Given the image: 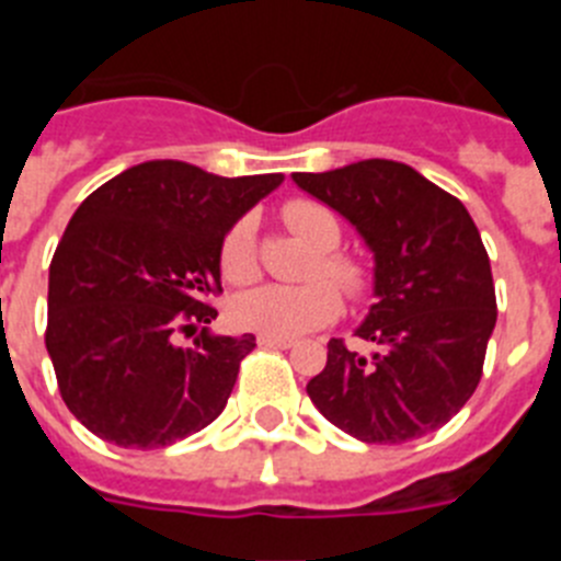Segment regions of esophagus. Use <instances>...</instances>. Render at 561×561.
Segmentation results:
<instances>
[{"mask_svg":"<svg viewBox=\"0 0 561 561\" xmlns=\"http://www.w3.org/2000/svg\"><path fill=\"white\" fill-rule=\"evenodd\" d=\"M257 345H261V348H291V345H295V340H291V336L257 334Z\"/></svg>","mask_w":561,"mask_h":561,"instance_id":"34e87169","label":"esophagus"}]
</instances>
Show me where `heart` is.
Masks as SVG:
<instances>
[{"mask_svg":"<svg viewBox=\"0 0 561 561\" xmlns=\"http://www.w3.org/2000/svg\"><path fill=\"white\" fill-rule=\"evenodd\" d=\"M286 225L306 238L311 247L320 250L317 264H311L309 275H329L331 280L345 291L356 295L365 284V272L354 257L340 255L334 247L340 244L342 230L334 213L320 202L297 199L289 202L284 210ZM221 275L230 284H250L257 275V255H255V227L252 219H238L230 230L225 232L219 250ZM340 311V291L317 277L306 284L286 286V284H264L255 289H247L232 297L230 314L241 329L261 331V334L275 336H300L311 329H320L323 323L334 320Z\"/></svg>","mask_w":561,"mask_h":561,"instance_id":"heart-1","label":"heart"}]
</instances>
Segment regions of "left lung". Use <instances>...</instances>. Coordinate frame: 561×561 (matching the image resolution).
Instances as JSON below:
<instances>
[{
    "label": "left lung",
    "instance_id": "8db88e82",
    "mask_svg": "<svg viewBox=\"0 0 561 561\" xmlns=\"http://www.w3.org/2000/svg\"><path fill=\"white\" fill-rule=\"evenodd\" d=\"M291 180L351 221L374 252L376 304L354 331L374 342V354L331 340L306 393L365 444L435 433L478 388L497 323L492 266L472 216L404 162L362 160Z\"/></svg>",
    "mask_w": 561,
    "mask_h": 561
}]
</instances>
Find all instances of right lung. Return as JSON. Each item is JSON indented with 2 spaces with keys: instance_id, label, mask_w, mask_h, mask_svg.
<instances>
[{
  "instance_id": "1",
  "label": "right lung",
  "mask_w": 561,
  "mask_h": 561,
  "mask_svg": "<svg viewBox=\"0 0 561 561\" xmlns=\"http://www.w3.org/2000/svg\"><path fill=\"white\" fill-rule=\"evenodd\" d=\"M280 182L151 160L81 202L49 264L44 342L89 433L160 449L219 419L255 336L210 334L219 311L205 300L221 291L225 232ZM176 333H196L194 348Z\"/></svg>"
}]
</instances>
